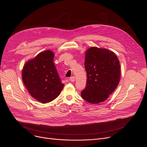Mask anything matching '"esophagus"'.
<instances>
[{"instance_id":"1","label":"esophagus","mask_w":147,"mask_h":147,"mask_svg":"<svg viewBox=\"0 0 147 147\" xmlns=\"http://www.w3.org/2000/svg\"><path fill=\"white\" fill-rule=\"evenodd\" d=\"M69 81L72 82H74L75 81V77H74V76L71 77V78H69Z\"/></svg>"}]
</instances>
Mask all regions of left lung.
I'll use <instances>...</instances> for the list:
<instances>
[{"mask_svg": "<svg viewBox=\"0 0 147 147\" xmlns=\"http://www.w3.org/2000/svg\"><path fill=\"white\" fill-rule=\"evenodd\" d=\"M86 86L81 96L91 104L102 102L116 89L120 80L119 60L113 51L91 47L85 53Z\"/></svg>", "mask_w": 147, "mask_h": 147, "instance_id": "left-lung-1", "label": "left lung"}]
</instances>
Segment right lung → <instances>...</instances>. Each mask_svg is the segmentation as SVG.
Segmentation results:
<instances>
[{
	"label": "right lung",
	"instance_id": "1",
	"mask_svg": "<svg viewBox=\"0 0 147 147\" xmlns=\"http://www.w3.org/2000/svg\"><path fill=\"white\" fill-rule=\"evenodd\" d=\"M54 53L46 50L28 60L22 70V79L28 93L41 103L49 102L58 96L62 83L53 63Z\"/></svg>",
	"mask_w": 147,
	"mask_h": 147
}]
</instances>
